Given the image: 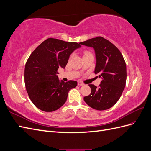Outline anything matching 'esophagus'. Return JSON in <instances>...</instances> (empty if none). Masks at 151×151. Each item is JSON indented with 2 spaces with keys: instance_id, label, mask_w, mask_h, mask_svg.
Here are the masks:
<instances>
[{
  "instance_id": "34e87169",
  "label": "esophagus",
  "mask_w": 151,
  "mask_h": 151,
  "mask_svg": "<svg viewBox=\"0 0 151 151\" xmlns=\"http://www.w3.org/2000/svg\"><path fill=\"white\" fill-rule=\"evenodd\" d=\"M77 84H78V86H83L84 85V84L81 81H77Z\"/></svg>"
}]
</instances>
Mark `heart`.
Masks as SVG:
<instances>
[{
  "instance_id": "heart-1",
  "label": "heart",
  "mask_w": 151,
  "mask_h": 151,
  "mask_svg": "<svg viewBox=\"0 0 151 151\" xmlns=\"http://www.w3.org/2000/svg\"><path fill=\"white\" fill-rule=\"evenodd\" d=\"M88 53H90L88 51H84V52H83V54H84V55H87V54H88Z\"/></svg>"
}]
</instances>
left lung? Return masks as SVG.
I'll return each mask as SVG.
<instances>
[{
  "mask_svg": "<svg viewBox=\"0 0 151 151\" xmlns=\"http://www.w3.org/2000/svg\"><path fill=\"white\" fill-rule=\"evenodd\" d=\"M79 43L94 48L96 57L94 72L102 79L98 87L89 84L91 93L84 98V101L97 110L110 108L120 99L125 87L127 68L124 58L115 45L101 36Z\"/></svg>",
  "mask_w": 151,
  "mask_h": 151,
  "instance_id": "obj_1",
  "label": "left lung"
}]
</instances>
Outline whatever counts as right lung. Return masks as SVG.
I'll return each instance as SVG.
<instances>
[{
    "label": "right lung",
    "mask_w": 151,
    "mask_h": 151,
    "mask_svg": "<svg viewBox=\"0 0 151 151\" xmlns=\"http://www.w3.org/2000/svg\"><path fill=\"white\" fill-rule=\"evenodd\" d=\"M80 43L49 38L31 53L24 68V83L36 107L46 112L60 108L67 101L68 91L77 86L75 81L58 79V68H64L70 55Z\"/></svg>",
    "instance_id": "add662e5"
}]
</instances>
